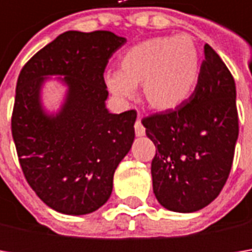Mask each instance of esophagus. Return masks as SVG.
<instances>
[{
	"label": "esophagus",
	"instance_id": "esophagus-1",
	"mask_svg": "<svg viewBox=\"0 0 252 252\" xmlns=\"http://www.w3.org/2000/svg\"><path fill=\"white\" fill-rule=\"evenodd\" d=\"M134 130H136V136H137V137H141V136H144V134H146V129H144V126L141 125L140 116L137 118V121H136V123H134Z\"/></svg>",
	"mask_w": 252,
	"mask_h": 252
}]
</instances>
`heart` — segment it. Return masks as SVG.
<instances>
[{"label":"heart","instance_id":"1","mask_svg":"<svg viewBox=\"0 0 252 252\" xmlns=\"http://www.w3.org/2000/svg\"><path fill=\"white\" fill-rule=\"evenodd\" d=\"M119 71H106L103 83L119 101L133 98L141 85L146 105L156 112H172L188 101L200 73V59L188 34L156 36L127 49Z\"/></svg>","mask_w":252,"mask_h":252}]
</instances>
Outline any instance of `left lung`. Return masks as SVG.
I'll return each mask as SVG.
<instances>
[{
    "instance_id": "left-lung-1",
    "label": "left lung",
    "mask_w": 252,
    "mask_h": 252,
    "mask_svg": "<svg viewBox=\"0 0 252 252\" xmlns=\"http://www.w3.org/2000/svg\"><path fill=\"white\" fill-rule=\"evenodd\" d=\"M157 147L153 190L171 212H198L218 198L228 178L238 139L236 83L208 43L193 94L178 109L144 118Z\"/></svg>"
}]
</instances>
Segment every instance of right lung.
<instances>
[{
  "instance_id": "add662e5",
  "label": "right lung",
  "mask_w": 252,
  "mask_h": 252,
  "mask_svg": "<svg viewBox=\"0 0 252 252\" xmlns=\"http://www.w3.org/2000/svg\"><path fill=\"white\" fill-rule=\"evenodd\" d=\"M126 37L68 31L46 44L18 77L12 112L19 164L31 188L59 213L81 216L111 198L113 174L134 140L136 111L111 113L105 67ZM56 76V79H52ZM62 84L61 108L47 111L43 87Z\"/></svg>"
}]
</instances>
